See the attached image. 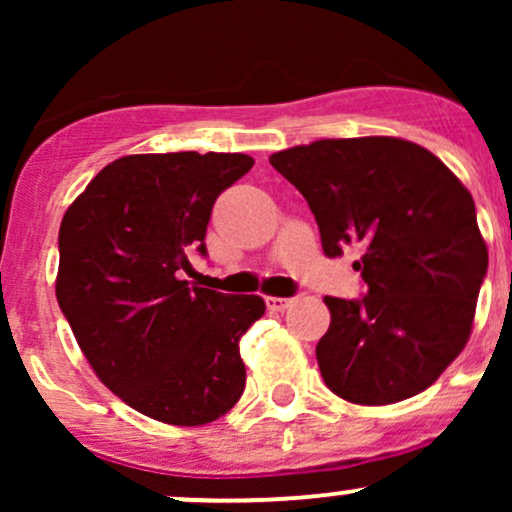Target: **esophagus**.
Instances as JSON below:
<instances>
[{
  "instance_id": "34e87169",
  "label": "esophagus",
  "mask_w": 512,
  "mask_h": 512,
  "mask_svg": "<svg viewBox=\"0 0 512 512\" xmlns=\"http://www.w3.org/2000/svg\"><path fill=\"white\" fill-rule=\"evenodd\" d=\"M267 301V308L269 310H276V313H281V310L291 308L293 305V298H276V296H267L264 298Z\"/></svg>"
}]
</instances>
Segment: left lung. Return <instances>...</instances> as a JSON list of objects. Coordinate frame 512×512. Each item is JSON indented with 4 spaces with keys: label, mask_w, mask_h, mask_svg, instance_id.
I'll use <instances>...</instances> for the list:
<instances>
[{
    "label": "left lung",
    "mask_w": 512,
    "mask_h": 512,
    "mask_svg": "<svg viewBox=\"0 0 512 512\" xmlns=\"http://www.w3.org/2000/svg\"><path fill=\"white\" fill-rule=\"evenodd\" d=\"M269 163L305 197L327 257L361 250L366 296L325 298L332 320L315 349L325 385L363 407L424 392L467 344L489 267L467 187L397 137L320 139Z\"/></svg>",
    "instance_id": "left-lung-1"
}]
</instances>
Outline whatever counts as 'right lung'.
Wrapping results in <instances>:
<instances>
[{"label": "right lung", "mask_w": 512, "mask_h": 512, "mask_svg": "<svg viewBox=\"0 0 512 512\" xmlns=\"http://www.w3.org/2000/svg\"><path fill=\"white\" fill-rule=\"evenodd\" d=\"M245 154H134L108 163L60 226L55 293L98 380L139 414L204 426L243 395L240 337L260 296L180 279L216 197L252 168Z\"/></svg>", "instance_id": "right-lung-1"}]
</instances>
